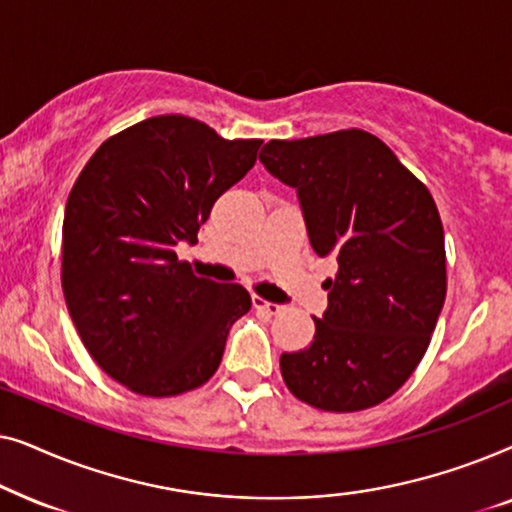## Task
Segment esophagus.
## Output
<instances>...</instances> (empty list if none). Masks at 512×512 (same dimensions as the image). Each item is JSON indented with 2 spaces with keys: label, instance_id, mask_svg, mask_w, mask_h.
Instances as JSON below:
<instances>
[{
  "label": "esophagus",
  "instance_id": "1",
  "mask_svg": "<svg viewBox=\"0 0 512 512\" xmlns=\"http://www.w3.org/2000/svg\"><path fill=\"white\" fill-rule=\"evenodd\" d=\"M254 307H256V310H263L265 314H279V312L284 310V305L270 303V300H263V298H258V296H254Z\"/></svg>",
  "mask_w": 512,
  "mask_h": 512
}]
</instances>
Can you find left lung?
<instances>
[{"mask_svg": "<svg viewBox=\"0 0 512 512\" xmlns=\"http://www.w3.org/2000/svg\"><path fill=\"white\" fill-rule=\"evenodd\" d=\"M258 158L298 191L312 249L338 258L312 345L279 359L286 387L326 412L373 408L415 373L443 310L436 202L382 139L359 128L272 139Z\"/></svg>", "mask_w": 512, "mask_h": 512, "instance_id": "1", "label": "left lung"}]
</instances>
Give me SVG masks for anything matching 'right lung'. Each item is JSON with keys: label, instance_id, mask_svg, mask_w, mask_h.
I'll use <instances>...</instances> for the list:
<instances>
[{"label": "right lung", "instance_id": "obj_1", "mask_svg": "<svg viewBox=\"0 0 512 512\" xmlns=\"http://www.w3.org/2000/svg\"><path fill=\"white\" fill-rule=\"evenodd\" d=\"M261 139H223L179 114L109 137L83 167L62 223V293L83 347L125 389H198L219 368L249 291L198 277L179 242H198L221 193L256 163Z\"/></svg>", "mask_w": 512, "mask_h": 512}]
</instances>
